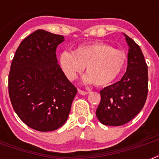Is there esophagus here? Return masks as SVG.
I'll list each match as a JSON object with an SVG mask.
<instances>
[{"label": "esophagus", "mask_w": 159, "mask_h": 159, "mask_svg": "<svg viewBox=\"0 0 159 159\" xmlns=\"http://www.w3.org/2000/svg\"><path fill=\"white\" fill-rule=\"evenodd\" d=\"M78 92H79V94L81 95H87L88 93V92L87 91H83V90H81V89H78Z\"/></svg>", "instance_id": "34e87169"}]
</instances>
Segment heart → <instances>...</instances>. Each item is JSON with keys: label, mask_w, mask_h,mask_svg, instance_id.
<instances>
[{"label": "heart", "mask_w": 159, "mask_h": 159, "mask_svg": "<svg viewBox=\"0 0 159 159\" xmlns=\"http://www.w3.org/2000/svg\"><path fill=\"white\" fill-rule=\"evenodd\" d=\"M125 60L123 51L114 48L108 43L95 42L78 46L74 53L63 51L60 54L59 64L65 76L71 81L82 73L87 66L85 82L103 87L118 77Z\"/></svg>", "instance_id": "obj_1"}]
</instances>
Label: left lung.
Segmentation results:
<instances>
[{
    "instance_id": "1",
    "label": "left lung",
    "mask_w": 159,
    "mask_h": 159,
    "mask_svg": "<svg viewBox=\"0 0 159 159\" xmlns=\"http://www.w3.org/2000/svg\"><path fill=\"white\" fill-rule=\"evenodd\" d=\"M129 45L127 70L120 81L101 90L96 115L105 125L128 123L143 109L148 96V66L139 46L125 34Z\"/></svg>"
}]
</instances>
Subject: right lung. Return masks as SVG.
Returning a JSON list of instances; mask_svg holds the SVG:
<instances>
[{
    "label": "right lung",
    "instance_id": "1",
    "mask_svg": "<svg viewBox=\"0 0 159 159\" xmlns=\"http://www.w3.org/2000/svg\"><path fill=\"white\" fill-rule=\"evenodd\" d=\"M59 34L38 30L16 49L11 65L8 91L13 109L29 127L48 132L67 121L77 89L57 64Z\"/></svg>",
    "mask_w": 159,
    "mask_h": 159
}]
</instances>
